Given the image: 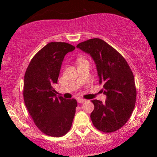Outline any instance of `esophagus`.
I'll use <instances>...</instances> for the list:
<instances>
[{"label":"esophagus","instance_id":"obj_1","mask_svg":"<svg viewBox=\"0 0 157 157\" xmlns=\"http://www.w3.org/2000/svg\"><path fill=\"white\" fill-rule=\"evenodd\" d=\"M86 100H85V99H83V98H78V99H77V102L78 103V104H83V103H84V102H86Z\"/></svg>","mask_w":157,"mask_h":157}]
</instances>
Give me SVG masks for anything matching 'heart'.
Returning <instances> with one entry per match:
<instances>
[{
    "label": "heart",
    "mask_w": 157,
    "mask_h": 157,
    "mask_svg": "<svg viewBox=\"0 0 157 157\" xmlns=\"http://www.w3.org/2000/svg\"><path fill=\"white\" fill-rule=\"evenodd\" d=\"M84 61H87L85 59H83V58H78V59H77V63H82V62H84Z\"/></svg>",
    "instance_id": "obj_1"
}]
</instances>
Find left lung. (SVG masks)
Returning a JSON list of instances; mask_svg holds the SVG:
<instances>
[{
  "instance_id": "8db88e82",
  "label": "left lung",
  "mask_w": 157,
  "mask_h": 157,
  "mask_svg": "<svg viewBox=\"0 0 157 157\" xmlns=\"http://www.w3.org/2000/svg\"><path fill=\"white\" fill-rule=\"evenodd\" d=\"M76 47L90 54L95 61L99 83L106 96L105 103L92 100L91 113L94 126L101 132L111 133L121 128L129 119L136 103L134 74L125 59L100 38L81 42Z\"/></svg>"
}]
</instances>
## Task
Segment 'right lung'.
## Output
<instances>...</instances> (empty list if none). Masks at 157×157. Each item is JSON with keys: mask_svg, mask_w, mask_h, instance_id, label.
I'll use <instances>...</instances> for the list:
<instances>
[{"mask_svg": "<svg viewBox=\"0 0 157 157\" xmlns=\"http://www.w3.org/2000/svg\"><path fill=\"white\" fill-rule=\"evenodd\" d=\"M75 46L51 42L33 57L24 76L23 98L29 114L44 134L53 137L65 135L71 127L77 101L56 95L62 62Z\"/></svg>", "mask_w": 157, "mask_h": 157, "instance_id": "add662e5", "label": "right lung"}]
</instances>
